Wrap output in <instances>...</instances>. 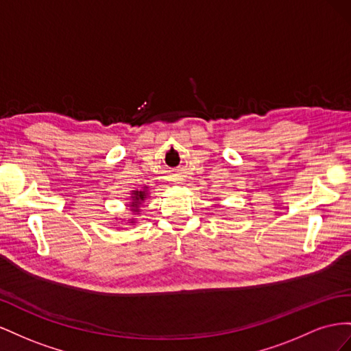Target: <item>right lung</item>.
<instances>
[{"label":"right lung","instance_id":"add662e5","mask_svg":"<svg viewBox=\"0 0 351 351\" xmlns=\"http://www.w3.org/2000/svg\"><path fill=\"white\" fill-rule=\"evenodd\" d=\"M147 195H148V193H147V186L144 188V189H141V191H132V203L129 204V207H132L131 210L132 212L135 213V215H139L138 212H139V204H141L144 199L147 198ZM129 223H134V219H131V222Z\"/></svg>","mask_w":351,"mask_h":351}]
</instances>
